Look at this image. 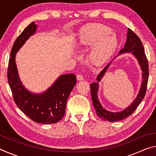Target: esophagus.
I'll use <instances>...</instances> for the list:
<instances>
[{
	"instance_id": "34e87169",
	"label": "esophagus",
	"mask_w": 156,
	"mask_h": 156,
	"mask_svg": "<svg viewBox=\"0 0 156 156\" xmlns=\"http://www.w3.org/2000/svg\"><path fill=\"white\" fill-rule=\"evenodd\" d=\"M76 78H77L78 80H84V76L83 74H81V73L77 74V76H76Z\"/></svg>"
}]
</instances>
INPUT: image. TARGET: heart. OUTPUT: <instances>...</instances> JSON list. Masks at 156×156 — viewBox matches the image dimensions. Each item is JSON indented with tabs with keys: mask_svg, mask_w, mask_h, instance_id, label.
Instances as JSON below:
<instances>
[{
	"mask_svg": "<svg viewBox=\"0 0 156 156\" xmlns=\"http://www.w3.org/2000/svg\"><path fill=\"white\" fill-rule=\"evenodd\" d=\"M111 32L110 29L102 25L90 26L80 32L79 36L80 47L91 46L96 43L89 54L93 62H104L115 51L118 42L114 36L109 35Z\"/></svg>",
	"mask_w": 156,
	"mask_h": 156,
	"instance_id": "1",
	"label": "heart"
}]
</instances>
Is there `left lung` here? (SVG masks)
Here are the masks:
<instances>
[{
	"label": "left lung",
	"instance_id": "obj_1",
	"mask_svg": "<svg viewBox=\"0 0 156 156\" xmlns=\"http://www.w3.org/2000/svg\"><path fill=\"white\" fill-rule=\"evenodd\" d=\"M127 39L125 44L124 48L120 50L119 54H122L124 52H131L134 56L138 59L139 64L140 65L142 71V78L143 81L142 83L141 88L140 89L138 96L134 100L130 106L126 108L122 112L113 113L108 112L106 109H103V107L100 105L98 98V83H94L90 84L91 98L94 109H96L97 115H98L100 118L104 120L109 121V122H115V121H119L125 119V118L128 117L134 112L138 105L140 103L142 99L144 98L147 91L148 79H149V64L147 58L146 54H144V49L142 45V43L139 37L132 31L131 29H128L127 32ZM108 64L106 67L102 69L101 72L98 76L96 80L98 82H100L101 78L103 77L104 74L106 72L109 65Z\"/></svg>",
	"mask_w": 156,
	"mask_h": 156
}]
</instances>
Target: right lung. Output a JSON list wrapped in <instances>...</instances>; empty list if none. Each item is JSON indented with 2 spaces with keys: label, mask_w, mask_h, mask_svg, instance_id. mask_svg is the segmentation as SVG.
<instances>
[{
  "label": "right lung",
  "mask_w": 156,
  "mask_h": 156,
  "mask_svg": "<svg viewBox=\"0 0 156 156\" xmlns=\"http://www.w3.org/2000/svg\"><path fill=\"white\" fill-rule=\"evenodd\" d=\"M37 25L30 23L18 36L13 45L7 68V80L15 103L31 120L41 124L58 122L64 116L68 97L76 84L73 73L60 76L44 93L33 94L23 87L18 76L15 55L35 33Z\"/></svg>",
  "instance_id": "1"
}]
</instances>
